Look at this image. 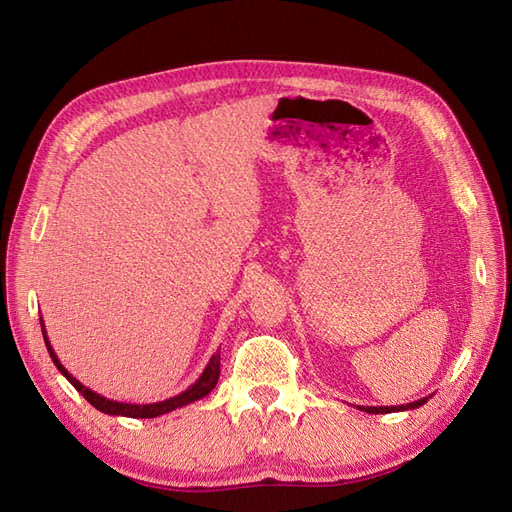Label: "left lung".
Segmentation results:
<instances>
[{"instance_id":"left-lung-1","label":"left lung","mask_w":512,"mask_h":512,"mask_svg":"<svg viewBox=\"0 0 512 512\" xmlns=\"http://www.w3.org/2000/svg\"><path fill=\"white\" fill-rule=\"evenodd\" d=\"M429 397H423L418 401H412V404H406V406H359L363 412H369V414H389V412H401V410H414V408H421L423 404H427Z\"/></svg>"}]
</instances>
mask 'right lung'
I'll use <instances>...</instances> for the list:
<instances>
[{"label":"right lung","mask_w":512,"mask_h":512,"mask_svg":"<svg viewBox=\"0 0 512 512\" xmlns=\"http://www.w3.org/2000/svg\"><path fill=\"white\" fill-rule=\"evenodd\" d=\"M42 324V337H44V344H46V350H49L51 359L55 363V367L61 371V374L66 376V380L74 386L76 391H79L91 406H94L96 410L104 412V414H111V416H130V418H156V416H162V414H168L173 412L177 408H183L192 404V401H198L207 397L213 389L215 384H218V378H220V352H215L203 374H200V378L190 386V389H185L183 393L175 395V397H168L164 401H156V404H123V401H113V399H106L102 395H98L96 391L87 389L85 384H81L79 380H76L70 371L61 365V361L57 359V354L49 342V337H46V329H44V320H40Z\"/></svg>","instance_id":"add662e5"}]
</instances>
